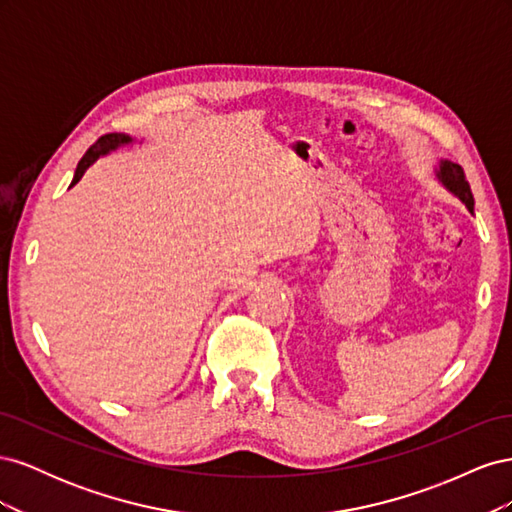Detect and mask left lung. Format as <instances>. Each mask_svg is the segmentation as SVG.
Instances as JSON below:
<instances>
[{
  "mask_svg": "<svg viewBox=\"0 0 512 512\" xmlns=\"http://www.w3.org/2000/svg\"><path fill=\"white\" fill-rule=\"evenodd\" d=\"M438 179L444 183L446 190H451L463 205H466L470 211H474V196L470 190V183L459 164L442 160L438 168Z\"/></svg>",
  "mask_w": 512,
  "mask_h": 512,
  "instance_id": "8db88e82",
  "label": "left lung"
}]
</instances>
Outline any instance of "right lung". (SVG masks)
<instances>
[{
	"label": "right lung",
	"mask_w": 512,
	"mask_h": 512,
	"mask_svg": "<svg viewBox=\"0 0 512 512\" xmlns=\"http://www.w3.org/2000/svg\"><path fill=\"white\" fill-rule=\"evenodd\" d=\"M128 143H132V138L126 136V134H117V132H115V134H104V136H100L98 141L87 149V153L81 158L79 166H76V173H74L72 185H74L76 181H81V177L85 175V170H87L91 164H94L100 156H106L108 151H113V149H117V147H121V145H128ZM72 185H70V188H72Z\"/></svg>",
	"instance_id": "1"
}]
</instances>
